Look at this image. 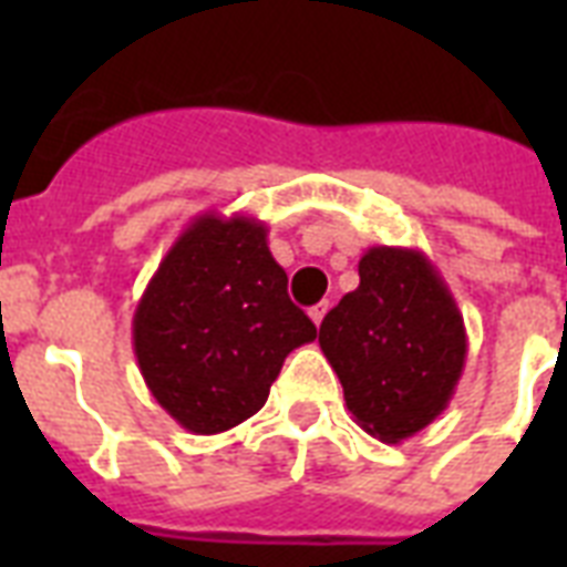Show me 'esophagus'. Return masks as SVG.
I'll return each instance as SVG.
<instances>
[{"instance_id":"34e87169","label":"esophagus","mask_w":567,"mask_h":567,"mask_svg":"<svg viewBox=\"0 0 567 567\" xmlns=\"http://www.w3.org/2000/svg\"><path fill=\"white\" fill-rule=\"evenodd\" d=\"M323 315H327V302H318V306H311V309H309V318H311V323H315V327H320Z\"/></svg>"}]
</instances>
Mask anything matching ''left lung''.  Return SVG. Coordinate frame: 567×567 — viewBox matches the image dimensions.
<instances>
[{"label": "left lung", "mask_w": 567, "mask_h": 567, "mask_svg": "<svg viewBox=\"0 0 567 567\" xmlns=\"http://www.w3.org/2000/svg\"><path fill=\"white\" fill-rule=\"evenodd\" d=\"M318 341L353 421L385 444L430 426L465 371V320L421 249H368L359 288L323 318Z\"/></svg>", "instance_id": "left-lung-1"}]
</instances>
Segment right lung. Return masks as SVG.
Segmentation results:
<instances>
[{
    "label": "right lung",
    "instance_id": "1",
    "mask_svg": "<svg viewBox=\"0 0 567 567\" xmlns=\"http://www.w3.org/2000/svg\"><path fill=\"white\" fill-rule=\"evenodd\" d=\"M318 329L288 297L267 223L205 212L182 229L137 300L132 347L155 403L194 435L267 403L282 362Z\"/></svg>",
    "mask_w": 567,
    "mask_h": 567
}]
</instances>
